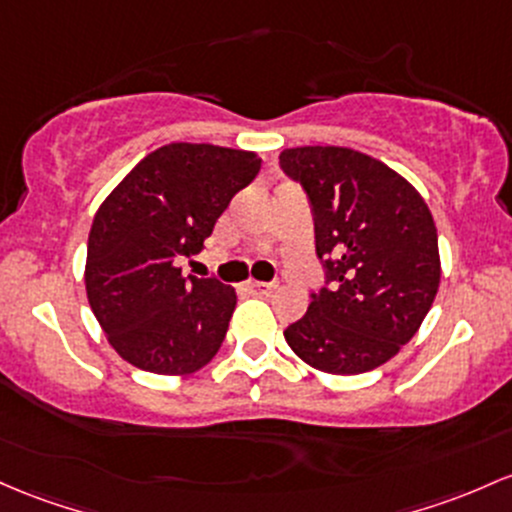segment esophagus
I'll return each mask as SVG.
<instances>
[{
	"mask_svg": "<svg viewBox=\"0 0 512 512\" xmlns=\"http://www.w3.org/2000/svg\"><path fill=\"white\" fill-rule=\"evenodd\" d=\"M245 286H247V291H250V294H255V296H269L274 289H277V284L255 282V279H252V282H247Z\"/></svg>",
	"mask_w": 512,
	"mask_h": 512,
	"instance_id": "34e87169",
	"label": "esophagus"
}]
</instances>
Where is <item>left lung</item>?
Wrapping results in <instances>:
<instances>
[{"label": "left lung", "instance_id": "obj_1", "mask_svg": "<svg viewBox=\"0 0 512 512\" xmlns=\"http://www.w3.org/2000/svg\"><path fill=\"white\" fill-rule=\"evenodd\" d=\"M279 162L306 189L316 252L335 282L311 294L284 338L318 372H372L418 333L437 296L432 213L408 179L359 150L303 145Z\"/></svg>", "mask_w": 512, "mask_h": 512}]
</instances>
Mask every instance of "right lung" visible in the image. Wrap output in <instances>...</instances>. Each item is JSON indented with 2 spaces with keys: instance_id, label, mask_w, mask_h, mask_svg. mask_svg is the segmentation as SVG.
I'll use <instances>...</instances> for the list:
<instances>
[{
  "instance_id": "right-lung-1",
  "label": "right lung",
  "mask_w": 512,
  "mask_h": 512,
  "mask_svg": "<svg viewBox=\"0 0 512 512\" xmlns=\"http://www.w3.org/2000/svg\"><path fill=\"white\" fill-rule=\"evenodd\" d=\"M250 150L170 143L145 155L99 206L84 284L106 340L143 372L182 376L209 364L235 311L233 286L184 277L230 199L260 172Z\"/></svg>"
}]
</instances>
